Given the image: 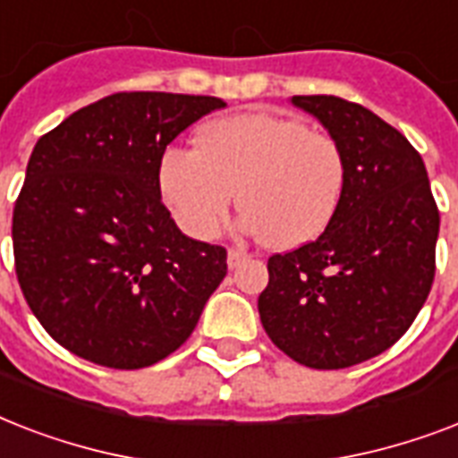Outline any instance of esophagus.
Masks as SVG:
<instances>
[{
	"label": "esophagus",
	"mask_w": 458,
	"mask_h": 458,
	"mask_svg": "<svg viewBox=\"0 0 458 458\" xmlns=\"http://www.w3.org/2000/svg\"><path fill=\"white\" fill-rule=\"evenodd\" d=\"M244 259H247V251L242 247H230L228 250V266L230 268H237V266L242 264Z\"/></svg>",
	"instance_id": "34e87169"
}]
</instances>
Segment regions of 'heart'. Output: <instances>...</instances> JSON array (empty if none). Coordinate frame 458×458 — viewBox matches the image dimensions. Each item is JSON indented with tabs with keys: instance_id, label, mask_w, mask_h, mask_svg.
<instances>
[{
	"instance_id": "1",
	"label": "heart",
	"mask_w": 458,
	"mask_h": 458,
	"mask_svg": "<svg viewBox=\"0 0 458 458\" xmlns=\"http://www.w3.org/2000/svg\"><path fill=\"white\" fill-rule=\"evenodd\" d=\"M337 140L297 118L235 114L197 132V149L171 147L158 164V190L187 235L214 237L240 192L244 228L290 250L327 228L344 190Z\"/></svg>"
}]
</instances>
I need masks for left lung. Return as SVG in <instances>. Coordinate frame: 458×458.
I'll return each instance as SVG.
<instances>
[{"label":"left lung","mask_w":458,"mask_h":458,"mask_svg":"<svg viewBox=\"0 0 458 458\" xmlns=\"http://www.w3.org/2000/svg\"><path fill=\"white\" fill-rule=\"evenodd\" d=\"M293 104L337 140L347 175L327 228L268 259L259 316L301 366L347 369L390 349L426 304L440 211L423 158L397 128L342 97Z\"/></svg>","instance_id":"obj_1"}]
</instances>
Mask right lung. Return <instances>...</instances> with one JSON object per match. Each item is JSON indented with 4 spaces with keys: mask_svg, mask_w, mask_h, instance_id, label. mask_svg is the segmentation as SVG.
Masks as SVG:
<instances>
[{
    "mask_svg": "<svg viewBox=\"0 0 458 458\" xmlns=\"http://www.w3.org/2000/svg\"><path fill=\"white\" fill-rule=\"evenodd\" d=\"M225 102L116 92L38 140L13 207L23 297L61 347L106 369L173 354L228 273V251L180 233L161 201L165 147Z\"/></svg>",
    "mask_w": 458,
    "mask_h": 458,
    "instance_id": "1",
    "label": "right lung"
}]
</instances>
